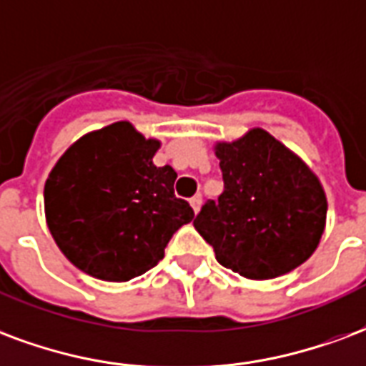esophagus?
Instances as JSON below:
<instances>
[{"label": "esophagus", "mask_w": 366, "mask_h": 366, "mask_svg": "<svg viewBox=\"0 0 366 366\" xmlns=\"http://www.w3.org/2000/svg\"><path fill=\"white\" fill-rule=\"evenodd\" d=\"M190 205H192V209L199 211V207H202V194H196L194 197H190Z\"/></svg>", "instance_id": "1"}]
</instances>
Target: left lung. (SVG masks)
<instances>
[{
    "mask_svg": "<svg viewBox=\"0 0 366 366\" xmlns=\"http://www.w3.org/2000/svg\"><path fill=\"white\" fill-rule=\"evenodd\" d=\"M215 155L224 190L194 219L223 267L273 280L307 262L326 224V194L299 157L264 129H250Z\"/></svg>",
    "mask_w": 366,
    "mask_h": 366,
    "instance_id": "left-lung-1",
    "label": "left lung"
}]
</instances>
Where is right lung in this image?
<instances>
[{
    "label": "right lung",
    "mask_w": 366,
    "mask_h": 366,
    "mask_svg": "<svg viewBox=\"0 0 366 366\" xmlns=\"http://www.w3.org/2000/svg\"><path fill=\"white\" fill-rule=\"evenodd\" d=\"M159 145L116 122L56 162L44 186L46 223L81 272L134 280L161 262L170 237L194 219L190 204L174 196V169L153 164Z\"/></svg>",
    "instance_id": "add662e5"
}]
</instances>
